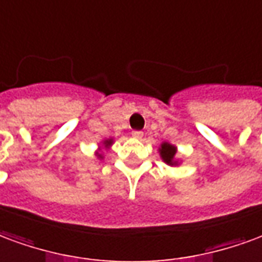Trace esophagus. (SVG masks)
Masks as SVG:
<instances>
[{"label": "esophagus", "mask_w": 262, "mask_h": 262, "mask_svg": "<svg viewBox=\"0 0 262 262\" xmlns=\"http://www.w3.org/2000/svg\"><path fill=\"white\" fill-rule=\"evenodd\" d=\"M133 137L135 139H142V137H144V133H142V131H133Z\"/></svg>", "instance_id": "esophagus-1"}]
</instances>
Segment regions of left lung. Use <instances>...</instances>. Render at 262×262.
Listing matches in <instances>:
<instances>
[{
	"instance_id": "1",
	"label": "left lung",
	"mask_w": 262,
	"mask_h": 262,
	"mask_svg": "<svg viewBox=\"0 0 262 262\" xmlns=\"http://www.w3.org/2000/svg\"><path fill=\"white\" fill-rule=\"evenodd\" d=\"M159 154L162 160L166 165L169 166H179V160L176 159V154H177V148L174 145L169 144V142H162L159 148Z\"/></svg>"
}]
</instances>
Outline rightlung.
<instances>
[{"label": "right lung", "mask_w": 262, "mask_h": 262, "mask_svg": "<svg viewBox=\"0 0 262 262\" xmlns=\"http://www.w3.org/2000/svg\"><path fill=\"white\" fill-rule=\"evenodd\" d=\"M113 138H108V139H104L102 142V145H99V149H97L96 152V156L99 158V159H103V154H102V149H108L110 146L113 145Z\"/></svg>", "instance_id": "obj_1"}]
</instances>
